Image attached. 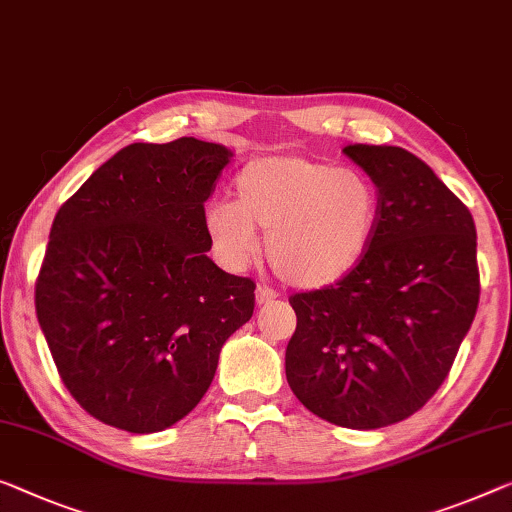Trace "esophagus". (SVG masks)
Wrapping results in <instances>:
<instances>
[{"mask_svg":"<svg viewBox=\"0 0 512 512\" xmlns=\"http://www.w3.org/2000/svg\"><path fill=\"white\" fill-rule=\"evenodd\" d=\"M276 289H271V287H266V285H259L257 289H255V301L259 303V305H266V303H271V301H276Z\"/></svg>","mask_w":512,"mask_h":512,"instance_id":"esophagus-1","label":"esophagus"}]
</instances>
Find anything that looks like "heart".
I'll list each match as a JSON object with an SVG mask.
<instances>
[{
  "label": "heart",
  "mask_w": 512,
  "mask_h": 512,
  "mask_svg": "<svg viewBox=\"0 0 512 512\" xmlns=\"http://www.w3.org/2000/svg\"><path fill=\"white\" fill-rule=\"evenodd\" d=\"M236 202L207 211V230L232 264L257 253L266 234L273 273L299 289L347 278L375 241L381 197L368 174L308 154L250 160L234 181Z\"/></svg>",
  "instance_id": "heart-1"
}]
</instances>
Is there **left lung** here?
<instances>
[{
	"instance_id": "1",
	"label": "left lung",
	"mask_w": 512,
	"mask_h": 512,
	"mask_svg": "<svg viewBox=\"0 0 512 512\" xmlns=\"http://www.w3.org/2000/svg\"><path fill=\"white\" fill-rule=\"evenodd\" d=\"M342 151L375 181L379 227L347 278L289 296L296 331L285 375L315 416L377 430L416 414L453 368L480 296L476 225L407 149Z\"/></svg>"
}]
</instances>
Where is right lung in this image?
<instances>
[{
	"mask_svg": "<svg viewBox=\"0 0 512 512\" xmlns=\"http://www.w3.org/2000/svg\"><path fill=\"white\" fill-rule=\"evenodd\" d=\"M232 151L179 137L128 144L61 204L36 278L59 377L89 416L149 434L211 386L255 282L207 257L209 200Z\"/></svg>",
	"mask_w": 512,
	"mask_h": 512,
	"instance_id": "obj_1",
	"label": "right lung"
}]
</instances>
